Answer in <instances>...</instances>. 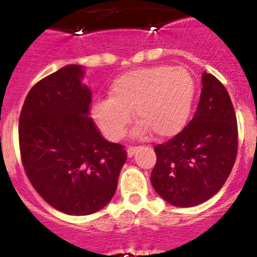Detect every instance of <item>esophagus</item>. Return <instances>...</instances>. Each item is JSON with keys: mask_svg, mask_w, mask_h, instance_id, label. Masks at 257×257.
I'll list each match as a JSON object with an SVG mask.
<instances>
[{"mask_svg": "<svg viewBox=\"0 0 257 257\" xmlns=\"http://www.w3.org/2000/svg\"><path fill=\"white\" fill-rule=\"evenodd\" d=\"M136 151H138L136 147H128V148H127V157H133Z\"/></svg>", "mask_w": 257, "mask_h": 257, "instance_id": "34e87169", "label": "esophagus"}]
</instances>
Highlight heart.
I'll return each mask as SVG.
<instances>
[{"mask_svg":"<svg viewBox=\"0 0 257 257\" xmlns=\"http://www.w3.org/2000/svg\"><path fill=\"white\" fill-rule=\"evenodd\" d=\"M194 95L196 82L185 68H142L118 76L109 87V97L92 103L91 115L112 142L124 135L131 112L140 121L134 128V136L152 131L158 138H169L185 126Z\"/></svg>","mask_w":257,"mask_h":257,"instance_id":"b5f03b06","label":"heart"}]
</instances>
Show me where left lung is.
I'll use <instances>...</instances> for the list:
<instances>
[{
  "mask_svg": "<svg viewBox=\"0 0 257 257\" xmlns=\"http://www.w3.org/2000/svg\"><path fill=\"white\" fill-rule=\"evenodd\" d=\"M237 149V118L230 96L216 77L203 72L193 119L175 138L154 148L152 185L172 206L201 205L222 188Z\"/></svg>",
  "mask_w": 257,
  "mask_h": 257,
  "instance_id": "8db88e82",
  "label": "left lung"
}]
</instances>
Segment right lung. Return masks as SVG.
Listing matches in <instances>:
<instances>
[{
    "instance_id": "obj_1",
    "label": "right lung",
    "mask_w": 257,
    "mask_h": 257,
    "mask_svg": "<svg viewBox=\"0 0 257 257\" xmlns=\"http://www.w3.org/2000/svg\"><path fill=\"white\" fill-rule=\"evenodd\" d=\"M82 65L69 64L31 88L19 118L22 162L29 181L56 210L85 216L114 196L126 162L88 117L91 90Z\"/></svg>"
}]
</instances>
